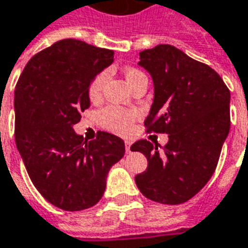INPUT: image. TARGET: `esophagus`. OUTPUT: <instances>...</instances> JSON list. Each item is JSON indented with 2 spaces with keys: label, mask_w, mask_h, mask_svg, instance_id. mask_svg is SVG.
<instances>
[{
  "label": "esophagus",
  "mask_w": 248,
  "mask_h": 248,
  "mask_svg": "<svg viewBox=\"0 0 248 248\" xmlns=\"http://www.w3.org/2000/svg\"><path fill=\"white\" fill-rule=\"evenodd\" d=\"M124 146H126V153H130V146H131V142L126 141L124 142Z\"/></svg>",
  "instance_id": "obj_1"
}]
</instances>
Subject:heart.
Instances as JSON below:
<instances>
[{
    "instance_id": "1",
    "label": "heart",
    "mask_w": 248,
    "mask_h": 248,
    "mask_svg": "<svg viewBox=\"0 0 248 248\" xmlns=\"http://www.w3.org/2000/svg\"><path fill=\"white\" fill-rule=\"evenodd\" d=\"M124 78H126V82L129 83L130 87H131L134 83L138 82L142 78H146V76L138 68L129 67L124 70ZM106 71H100L90 80L87 86L88 99L93 100V102L99 99L102 91H103V86L106 83ZM137 117H138V114H137L136 110L122 108V107L118 106H107L103 110H100L99 112V121L102 126L105 129L112 131V133H117V134H127L133 127V124H134Z\"/></svg>"
}]
</instances>
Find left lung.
Returning a JSON list of instances; mask_svg holds the SVG:
<instances>
[{"instance_id":"left-lung-1","label":"left lung","mask_w":248,"mask_h":248,"mask_svg":"<svg viewBox=\"0 0 248 248\" xmlns=\"http://www.w3.org/2000/svg\"><path fill=\"white\" fill-rule=\"evenodd\" d=\"M153 78L154 100L145 127L166 133L162 152L140 140L131 145L148 158L136 184L145 197L161 204H181L202 189L212 177L230 131V90L209 65L169 44L140 53Z\"/></svg>"}]
</instances>
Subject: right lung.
<instances>
[{"label": "right lung", "mask_w": 248, "mask_h": 248, "mask_svg": "<svg viewBox=\"0 0 248 248\" xmlns=\"http://www.w3.org/2000/svg\"><path fill=\"white\" fill-rule=\"evenodd\" d=\"M112 60L111 49L60 40L36 53L16 84L17 149L36 189L64 211L94 207L124 154L119 137L99 131L86 142L72 129L90 107L88 83Z\"/></svg>", "instance_id": "add662e5"}]
</instances>
